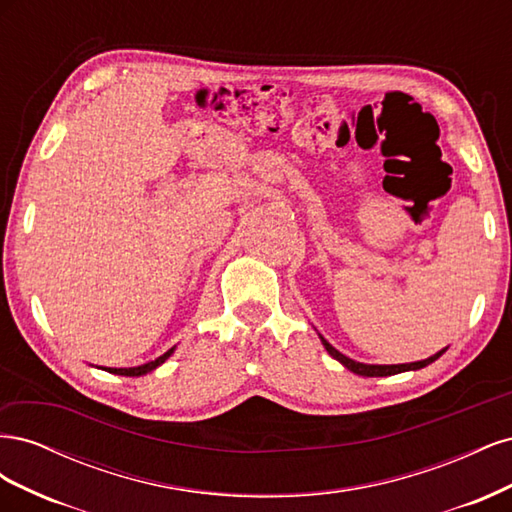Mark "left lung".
Wrapping results in <instances>:
<instances>
[{
	"label": "left lung",
	"mask_w": 512,
	"mask_h": 512,
	"mask_svg": "<svg viewBox=\"0 0 512 512\" xmlns=\"http://www.w3.org/2000/svg\"><path fill=\"white\" fill-rule=\"evenodd\" d=\"M322 339V344H324V348H327V352L333 356V359H337L339 363H342L344 367H348L350 371H354V374H359V376H367V378H374V376H393V374H401V371H410V369H421V367H425V365H429V363H433L438 359V356L444 352H438V354H433V356H429V359H425V361H416V363H404V365H365V363H356V361H352V359H348V356H344L342 352H337L327 339L324 337H320Z\"/></svg>",
	"instance_id": "obj_1"
}]
</instances>
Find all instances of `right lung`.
I'll return each instance as SVG.
<instances>
[{"mask_svg": "<svg viewBox=\"0 0 512 512\" xmlns=\"http://www.w3.org/2000/svg\"><path fill=\"white\" fill-rule=\"evenodd\" d=\"M173 350L175 348H170L168 352H164L162 356H158L156 361H151V363H145V365H138V367H130V369H108L111 371V374H119V376H143V374H147V371H151V369H156L158 365H162L170 354H173Z\"/></svg>", "mask_w": 512, "mask_h": 512, "instance_id": "add662e5", "label": "right lung"}]
</instances>
